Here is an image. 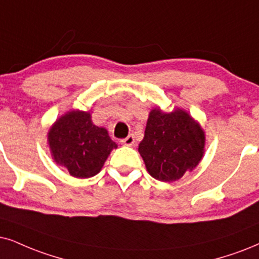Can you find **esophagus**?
Segmentation results:
<instances>
[{
	"label": "esophagus",
	"mask_w": 259,
	"mask_h": 259,
	"mask_svg": "<svg viewBox=\"0 0 259 259\" xmlns=\"http://www.w3.org/2000/svg\"><path fill=\"white\" fill-rule=\"evenodd\" d=\"M120 143L124 146H134L135 145V139H134L133 135H129L127 137H125V139L120 141Z\"/></svg>",
	"instance_id": "1"
}]
</instances>
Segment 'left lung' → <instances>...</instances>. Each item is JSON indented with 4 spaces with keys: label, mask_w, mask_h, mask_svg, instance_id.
I'll return each mask as SVG.
<instances>
[{
    "label": "left lung",
    "mask_w": 259,
    "mask_h": 259,
    "mask_svg": "<svg viewBox=\"0 0 259 259\" xmlns=\"http://www.w3.org/2000/svg\"><path fill=\"white\" fill-rule=\"evenodd\" d=\"M204 133L188 112L152 110L139 152L153 178L175 182L192 171L204 152Z\"/></svg>",
    "instance_id": "obj_1"
}]
</instances>
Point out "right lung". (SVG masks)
<instances>
[{
    "label": "right lung",
    "mask_w": 259,
    "mask_h": 259,
    "mask_svg": "<svg viewBox=\"0 0 259 259\" xmlns=\"http://www.w3.org/2000/svg\"><path fill=\"white\" fill-rule=\"evenodd\" d=\"M48 137L55 161L76 178L99 173L111 150L117 148L107 130L94 125L83 111H71L57 119Z\"/></svg>",
    "instance_id": "1"
}]
</instances>
